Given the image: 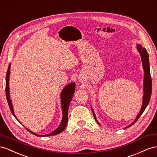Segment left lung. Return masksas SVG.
<instances>
[{
  "instance_id": "left-lung-1",
  "label": "left lung",
  "mask_w": 157,
  "mask_h": 157,
  "mask_svg": "<svg viewBox=\"0 0 157 157\" xmlns=\"http://www.w3.org/2000/svg\"><path fill=\"white\" fill-rule=\"evenodd\" d=\"M136 48L139 53L140 54L141 58V61H142V65H143V68L144 70V79H143V102H142V106L140 113L136 116V119L134 120L133 122L129 125V126H126L125 128H127L132 126L133 124L136 122L139 118L140 117L141 114L143 113V112L147 108V105H148L151 96V93H152V80H151V76L150 73V68H149V55L148 52H147V50L142 47L141 44H137ZM91 110L93 112V114L94 116V118H95L96 122L99 124V122H97V120L96 118V116L95 113L91 106Z\"/></svg>"
}]
</instances>
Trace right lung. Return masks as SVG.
<instances>
[{
	"label": "right lung",
	"instance_id": "obj_1",
	"mask_svg": "<svg viewBox=\"0 0 157 157\" xmlns=\"http://www.w3.org/2000/svg\"><path fill=\"white\" fill-rule=\"evenodd\" d=\"M10 66H11L10 64H9L7 72H6V99H7L9 107H10V109L12 114L17 119V120L20 122V121L17 120V118H16V116L14 114V109H13V105H12V101L10 99V97L9 80H10ZM75 83L74 82H71V83L67 85V86H66L64 87V89H62V91L60 93L61 106H62V119L60 124H59V126H58V128L55 129V131H53L51 133L46 134V135H43V136L38 135V134L29 130V129L26 128L27 129H28V131H29L30 133L33 134V135L37 136L38 137H42V136L45 137V136H55V135H57V134H59L63 131L66 126L67 123H68V108H69V105H70V102L73 98V95H74V93L75 91Z\"/></svg>",
	"mask_w": 157,
	"mask_h": 157
}]
</instances>
